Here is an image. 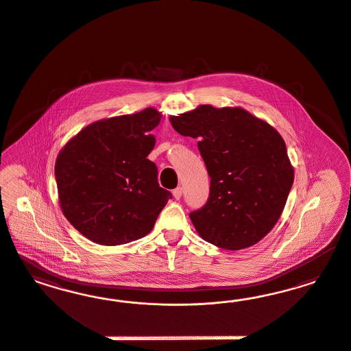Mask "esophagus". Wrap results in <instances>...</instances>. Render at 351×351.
<instances>
[{
    "mask_svg": "<svg viewBox=\"0 0 351 351\" xmlns=\"http://www.w3.org/2000/svg\"><path fill=\"white\" fill-rule=\"evenodd\" d=\"M172 194H173L175 199H180L181 195H182V189L179 186V188H176V189L172 191Z\"/></svg>",
    "mask_w": 351,
    "mask_h": 351,
    "instance_id": "1",
    "label": "esophagus"
}]
</instances>
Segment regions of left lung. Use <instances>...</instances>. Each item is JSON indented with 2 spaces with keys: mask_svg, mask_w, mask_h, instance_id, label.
Returning a JSON list of instances; mask_svg holds the SVG:
<instances>
[{
  "mask_svg": "<svg viewBox=\"0 0 351 351\" xmlns=\"http://www.w3.org/2000/svg\"><path fill=\"white\" fill-rule=\"evenodd\" d=\"M170 122L198 138L211 178L206 206L189 215L197 233L230 251L258 243L278 223L295 178L280 134L241 106H198Z\"/></svg>",
  "mask_w": 351,
  "mask_h": 351,
  "instance_id": "left-lung-1",
  "label": "left lung"
}]
</instances>
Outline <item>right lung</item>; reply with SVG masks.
Listing matches in <instances>:
<instances>
[{"mask_svg":"<svg viewBox=\"0 0 351 351\" xmlns=\"http://www.w3.org/2000/svg\"><path fill=\"white\" fill-rule=\"evenodd\" d=\"M160 118L154 108L104 118L59 152L55 178L62 213L91 242L125 245L145 237L172 197L147 158L156 145L150 131Z\"/></svg>","mask_w":351,"mask_h":351,"instance_id":"right-lung-1","label":"right lung"}]
</instances>
